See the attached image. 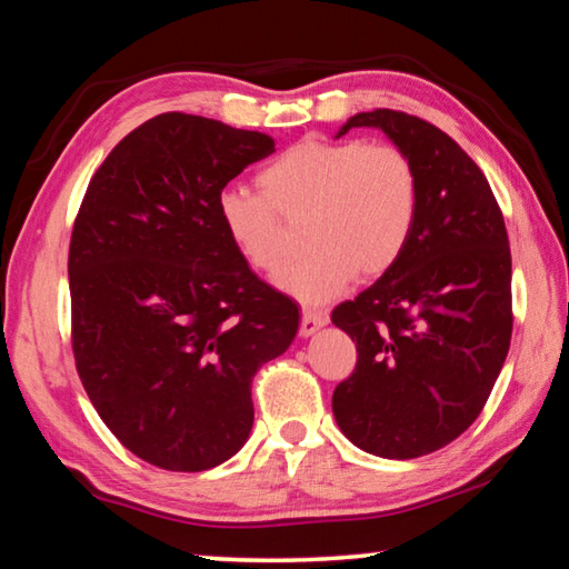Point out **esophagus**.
<instances>
[{
	"instance_id": "obj_1",
	"label": "esophagus",
	"mask_w": 569,
	"mask_h": 569,
	"mask_svg": "<svg viewBox=\"0 0 569 569\" xmlns=\"http://www.w3.org/2000/svg\"><path fill=\"white\" fill-rule=\"evenodd\" d=\"M326 323H329V316H326L323 311H303L301 329H298V333H301L303 339H308V336H313L316 331H321Z\"/></svg>"
}]
</instances>
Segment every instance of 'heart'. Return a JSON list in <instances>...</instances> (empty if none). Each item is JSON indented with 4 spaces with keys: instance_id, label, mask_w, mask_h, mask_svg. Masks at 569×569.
Instances as JSON below:
<instances>
[{
    "instance_id": "b5f03b06",
    "label": "heart",
    "mask_w": 569,
    "mask_h": 569,
    "mask_svg": "<svg viewBox=\"0 0 569 569\" xmlns=\"http://www.w3.org/2000/svg\"><path fill=\"white\" fill-rule=\"evenodd\" d=\"M263 196L228 188L218 220L238 256L261 273L286 261L283 220L306 218L311 250L276 276V288L306 306L339 296L359 276L389 273L407 250L419 216V176L391 142L306 138L258 176Z\"/></svg>"
}]
</instances>
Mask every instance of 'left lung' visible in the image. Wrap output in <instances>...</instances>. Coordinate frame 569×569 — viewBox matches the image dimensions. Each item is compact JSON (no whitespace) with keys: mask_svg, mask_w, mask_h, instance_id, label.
Segmentation results:
<instances>
[{"mask_svg":"<svg viewBox=\"0 0 569 569\" xmlns=\"http://www.w3.org/2000/svg\"><path fill=\"white\" fill-rule=\"evenodd\" d=\"M411 158L419 216L399 263L331 321L359 351L333 391L343 437L383 459L431 455L479 417L512 339V256L502 210L447 132L397 110L359 112Z\"/></svg>","mask_w":569,"mask_h":569,"instance_id":"left-lung-1","label":"left lung"}]
</instances>
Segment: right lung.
<instances>
[{"instance_id": "1", "label": "right lung", "mask_w": 569, "mask_h": 569, "mask_svg": "<svg viewBox=\"0 0 569 569\" xmlns=\"http://www.w3.org/2000/svg\"><path fill=\"white\" fill-rule=\"evenodd\" d=\"M271 134L166 112L102 162L70 240L72 349L100 419L170 471L223 465L253 429L250 381L298 331L218 220V196Z\"/></svg>"}]
</instances>
